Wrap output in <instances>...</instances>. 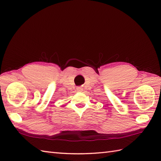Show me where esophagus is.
Listing matches in <instances>:
<instances>
[{
    "label": "esophagus",
    "instance_id": "obj_1",
    "mask_svg": "<svg viewBox=\"0 0 161 161\" xmlns=\"http://www.w3.org/2000/svg\"><path fill=\"white\" fill-rule=\"evenodd\" d=\"M77 91H79V92H81V91H82V88H81V87H77Z\"/></svg>",
    "mask_w": 161,
    "mask_h": 161
}]
</instances>
